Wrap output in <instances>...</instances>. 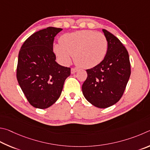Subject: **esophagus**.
Returning a JSON list of instances; mask_svg holds the SVG:
<instances>
[{"label":"esophagus","mask_w":150,"mask_h":150,"mask_svg":"<svg viewBox=\"0 0 150 150\" xmlns=\"http://www.w3.org/2000/svg\"><path fill=\"white\" fill-rule=\"evenodd\" d=\"M78 70L77 68H71V74H74L75 72H76Z\"/></svg>","instance_id":"1"}]
</instances>
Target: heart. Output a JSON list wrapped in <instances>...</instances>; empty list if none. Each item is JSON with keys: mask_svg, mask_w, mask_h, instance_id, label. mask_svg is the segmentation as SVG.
Instances as JSON below:
<instances>
[{"mask_svg": "<svg viewBox=\"0 0 150 150\" xmlns=\"http://www.w3.org/2000/svg\"><path fill=\"white\" fill-rule=\"evenodd\" d=\"M55 44L53 51L63 64L67 65L74 55L76 64L91 68L103 61L108 49V41L103 33L91 30L65 33Z\"/></svg>", "mask_w": 150, "mask_h": 150, "instance_id": "heart-1", "label": "heart"}]
</instances>
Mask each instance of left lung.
<instances>
[{"mask_svg": "<svg viewBox=\"0 0 150 150\" xmlns=\"http://www.w3.org/2000/svg\"><path fill=\"white\" fill-rule=\"evenodd\" d=\"M108 41L105 57L100 64L86 70L88 77L82 93L91 104L98 108L113 105L121 98L130 76V63L127 49L119 39L103 30Z\"/></svg>", "mask_w": 150, "mask_h": 150, "instance_id": "1", "label": "left lung"}]
</instances>
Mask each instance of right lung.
I'll return each mask as SVG.
<instances>
[{
  "instance_id": "right-lung-1",
  "label": "right lung",
  "mask_w": 150,
  "mask_h": 150,
  "mask_svg": "<svg viewBox=\"0 0 150 150\" xmlns=\"http://www.w3.org/2000/svg\"><path fill=\"white\" fill-rule=\"evenodd\" d=\"M62 29L49 27L34 33L26 39L18 54L16 77L31 105L47 109L57 101L70 68L55 61L54 37Z\"/></svg>"
}]
</instances>
